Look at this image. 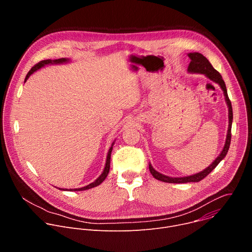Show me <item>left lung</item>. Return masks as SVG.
<instances>
[{
  "instance_id": "1",
  "label": "left lung",
  "mask_w": 252,
  "mask_h": 252,
  "mask_svg": "<svg viewBox=\"0 0 252 252\" xmlns=\"http://www.w3.org/2000/svg\"><path fill=\"white\" fill-rule=\"evenodd\" d=\"M189 57L190 59V63L188 67L189 73H193V74H202L205 75L209 80H211L212 82L217 83L220 86L221 90L223 91L224 96H225V100L228 106V130H227V135H226V140L224 143V147L222 149V152L220 154V156L215 158V160L208 166L206 167L204 170L195 173L193 175H189V176H185V177H169L166 176L164 174L159 173L158 171H157L153 165L150 163L149 167H150V171L153 174V176L160 182L163 183H168V184H186V183H198L200 182L201 179H203L206 175H208L215 167L218 166V164L225 158L229 146H230V140H231V125H232V119H233V115H232V106H231V101L227 95V90L224 84V81L222 80L221 75L219 73V71L215 69L211 63H209V61L201 54L199 53H189Z\"/></svg>"
}]
</instances>
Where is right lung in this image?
Wrapping results in <instances>:
<instances>
[{
	"mask_svg": "<svg viewBox=\"0 0 252 252\" xmlns=\"http://www.w3.org/2000/svg\"><path fill=\"white\" fill-rule=\"evenodd\" d=\"M69 60L68 59H65V58H62V59H58V60H45V61H42V62H40V63H38L37 64H34L31 69H30V71L29 73L27 74V76H26V79H25V82L29 79V77L32 75V74H33L35 70H38V69H40L42 66H44V65H46V64H52V63H67ZM114 143L115 142H113V145H112V147H111V149L109 150V153H107V157H106V162H105V166H104V168H103V171H102V173L95 179V181L94 182V183H92V184H90L89 186H87V187H84V188H81V189H69V191H80V190H87V189H93V188H95V187H97V186H99L104 179H105V177L107 176V174H109V171H110V166H111V155H112V151H113V146H114ZM62 190H67V189H62Z\"/></svg>",
	"mask_w": 252,
	"mask_h": 252,
	"instance_id": "right-lung-1",
	"label": "right lung"
}]
</instances>
